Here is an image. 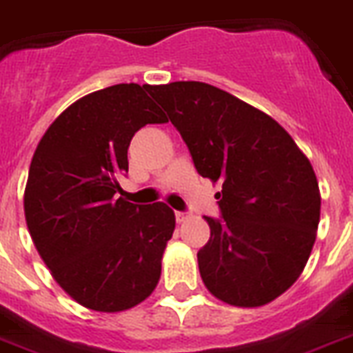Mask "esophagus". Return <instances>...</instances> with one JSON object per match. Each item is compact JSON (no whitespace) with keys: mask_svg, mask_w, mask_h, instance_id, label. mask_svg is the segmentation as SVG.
Wrapping results in <instances>:
<instances>
[{"mask_svg":"<svg viewBox=\"0 0 353 353\" xmlns=\"http://www.w3.org/2000/svg\"><path fill=\"white\" fill-rule=\"evenodd\" d=\"M188 217H190V213H188V212H176V221L177 222L186 221Z\"/></svg>","mask_w":353,"mask_h":353,"instance_id":"1","label":"esophagus"}]
</instances>
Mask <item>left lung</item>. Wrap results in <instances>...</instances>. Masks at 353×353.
<instances>
[{
    "mask_svg": "<svg viewBox=\"0 0 353 353\" xmlns=\"http://www.w3.org/2000/svg\"><path fill=\"white\" fill-rule=\"evenodd\" d=\"M150 94L213 183L221 217H206L197 253L204 285L235 307L289 289L309 260L319 222L318 181L289 132L265 112L204 82L152 85Z\"/></svg>",
    "mask_w": 353,
    "mask_h": 353,
    "instance_id": "1",
    "label": "left lung"
}]
</instances>
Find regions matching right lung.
<instances>
[{
  "label": "right lung",
  "mask_w": 353,
  "mask_h": 353,
  "mask_svg": "<svg viewBox=\"0 0 353 353\" xmlns=\"http://www.w3.org/2000/svg\"><path fill=\"white\" fill-rule=\"evenodd\" d=\"M150 90L117 84L71 103L44 132L28 172L32 241L59 285L99 312L131 309L154 291L176 228L165 203L117 197L132 136L167 121Z\"/></svg>",
  "instance_id": "add662e5"
}]
</instances>
